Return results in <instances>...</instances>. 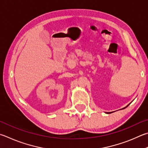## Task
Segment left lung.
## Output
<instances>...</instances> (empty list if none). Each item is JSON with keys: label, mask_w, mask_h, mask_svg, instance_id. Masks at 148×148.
<instances>
[{"label": "left lung", "mask_w": 148, "mask_h": 148, "mask_svg": "<svg viewBox=\"0 0 148 148\" xmlns=\"http://www.w3.org/2000/svg\"><path fill=\"white\" fill-rule=\"evenodd\" d=\"M129 105H130V104H129ZM129 105H127V106H126L125 107H124V108H123V109H125V108H126V107H127L129 106ZM111 112H106V113H107V114H109V113H111Z\"/></svg>", "instance_id": "1"}]
</instances>
